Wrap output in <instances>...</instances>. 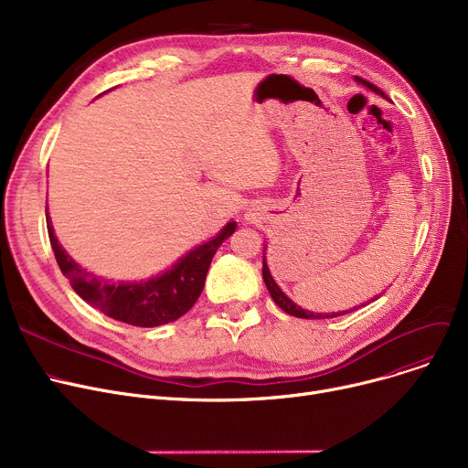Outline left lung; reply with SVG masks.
<instances>
[{
  "mask_svg": "<svg viewBox=\"0 0 468 468\" xmlns=\"http://www.w3.org/2000/svg\"><path fill=\"white\" fill-rule=\"evenodd\" d=\"M356 81H360L362 85H366L367 89H372V90H376V92H379V94H383V90L379 89V87H376L374 83H370V81H366V80H362V78H358L356 76ZM261 273H263V281H265V286H267V290H269V293H271V298H273V302L284 311V313H288V314H292V316H298V318H334V316H341V314H347V313H351V311H355L356 307H353L351 311H341V313H330V314H321V313H311V311H305V309H302V307H298L296 303H293L292 300H288L284 293H282V290L277 286V282L273 281V277H271V273H269V267H267V263H265V258H263V269H261ZM366 305V303H364Z\"/></svg>",
  "mask_w": 468,
  "mask_h": 468,
  "instance_id": "left-lung-1",
  "label": "left lung"
}]
</instances>
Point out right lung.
Returning <instances> with one entry per match:
<instances>
[{
	"instance_id": "add662e5",
	"label": "right lung",
	"mask_w": 468,
	"mask_h": 468,
	"mask_svg": "<svg viewBox=\"0 0 468 468\" xmlns=\"http://www.w3.org/2000/svg\"><path fill=\"white\" fill-rule=\"evenodd\" d=\"M235 228L237 224L231 221L218 237L191 250L161 277L142 282H112L87 273L81 265L73 261L58 244L51 221H47L48 240H51L57 263L71 288L101 313L140 328L175 323L195 305L205 288V279L216 250L235 233Z\"/></svg>"
}]
</instances>
